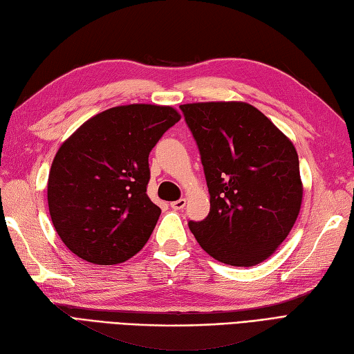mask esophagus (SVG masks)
Returning <instances> with one entry per match:
<instances>
[{
    "label": "esophagus",
    "instance_id": "esophagus-1",
    "mask_svg": "<svg viewBox=\"0 0 354 354\" xmlns=\"http://www.w3.org/2000/svg\"><path fill=\"white\" fill-rule=\"evenodd\" d=\"M185 206H186V198H180L177 201H172L171 203V207L174 209V210H180V209H183Z\"/></svg>",
    "mask_w": 354,
    "mask_h": 354
}]
</instances>
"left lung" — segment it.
<instances>
[{"label":"left lung","instance_id":"1","mask_svg":"<svg viewBox=\"0 0 354 354\" xmlns=\"http://www.w3.org/2000/svg\"><path fill=\"white\" fill-rule=\"evenodd\" d=\"M200 148L210 212L189 229L201 248L232 266L266 261L300 214L303 182L290 139L243 101L180 106Z\"/></svg>","mask_w":354,"mask_h":354}]
</instances>
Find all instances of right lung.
<instances>
[{
    "label": "right lung",
    "instance_id": "right-lung-1",
    "mask_svg": "<svg viewBox=\"0 0 354 354\" xmlns=\"http://www.w3.org/2000/svg\"><path fill=\"white\" fill-rule=\"evenodd\" d=\"M180 118L171 106H116L60 145L48 176V209L75 256L116 265L142 250L160 215L147 195L148 154Z\"/></svg>",
    "mask_w": 354,
    "mask_h": 354
}]
</instances>
